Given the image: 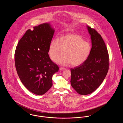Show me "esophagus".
Instances as JSON below:
<instances>
[{"mask_svg":"<svg viewBox=\"0 0 123 123\" xmlns=\"http://www.w3.org/2000/svg\"><path fill=\"white\" fill-rule=\"evenodd\" d=\"M59 70H65V69L64 68H63V67H60L59 68Z\"/></svg>","mask_w":123,"mask_h":123,"instance_id":"1","label":"esophagus"}]
</instances>
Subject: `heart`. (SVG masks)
<instances>
[{
	"instance_id": "obj_1",
	"label": "heart",
	"mask_w": 123,
	"mask_h": 123,
	"mask_svg": "<svg viewBox=\"0 0 123 123\" xmlns=\"http://www.w3.org/2000/svg\"><path fill=\"white\" fill-rule=\"evenodd\" d=\"M91 50L90 44L84 41L80 35L66 34L62 35L59 40L54 39L51 41L49 53L51 59L61 65L69 64L77 66L82 64L86 59Z\"/></svg>"
}]
</instances>
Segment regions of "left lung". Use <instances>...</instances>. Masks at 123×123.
<instances>
[{"mask_svg": "<svg viewBox=\"0 0 123 123\" xmlns=\"http://www.w3.org/2000/svg\"><path fill=\"white\" fill-rule=\"evenodd\" d=\"M92 47L87 59L79 66L71 69V85L81 95L91 94L100 86L108 72L109 63L107 47L102 37L88 27Z\"/></svg>", "mask_w": 123, "mask_h": 123, "instance_id": "obj_1", "label": "left lung"}]
</instances>
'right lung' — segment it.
Returning <instances> with one entry per match:
<instances>
[{
  "instance_id": "right-lung-1",
  "label": "right lung",
  "mask_w": 123,
  "mask_h": 123,
  "mask_svg": "<svg viewBox=\"0 0 123 123\" xmlns=\"http://www.w3.org/2000/svg\"><path fill=\"white\" fill-rule=\"evenodd\" d=\"M33 28L27 30L18 42L15 63L24 86L34 94L42 95L51 88L52 76L59 70L48 54L54 30L48 24Z\"/></svg>"
}]
</instances>
